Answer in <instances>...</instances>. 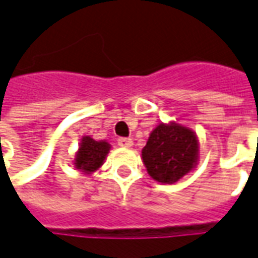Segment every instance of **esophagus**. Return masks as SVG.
Masks as SVG:
<instances>
[{
	"label": "esophagus",
	"mask_w": 258,
	"mask_h": 258,
	"mask_svg": "<svg viewBox=\"0 0 258 258\" xmlns=\"http://www.w3.org/2000/svg\"><path fill=\"white\" fill-rule=\"evenodd\" d=\"M117 145L121 146V147H131L133 146V139H130V138H119L117 139Z\"/></svg>",
	"instance_id": "34e87169"
}]
</instances>
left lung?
I'll use <instances>...</instances> for the list:
<instances>
[{"label":"left lung","mask_w":258,"mask_h":258,"mask_svg":"<svg viewBox=\"0 0 258 258\" xmlns=\"http://www.w3.org/2000/svg\"><path fill=\"white\" fill-rule=\"evenodd\" d=\"M198 142L191 130L179 124H159L142 151L146 169L154 179L174 183L194 167Z\"/></svg>","instance_id":"left-lung-1"}]
</instances>
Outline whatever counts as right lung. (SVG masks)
<instances>
[{
	"label": "right lung",
	"instance_id": "1",
	"mask_svg": "<svg viewBox=\"0 0 258 258\" xmlns=\"http://www.w3.org/2000/svg\"><path fill=\"white\" fill-rule=\"evenodd\" d=\"M109 151V145L107 142H96L92 138H83L82 146L76 155V169L84 172H91L99 169L105 159V155Z\"/></svg>",
	"mask_w": 258,
	"mask_h": 258
}]
</instances>
